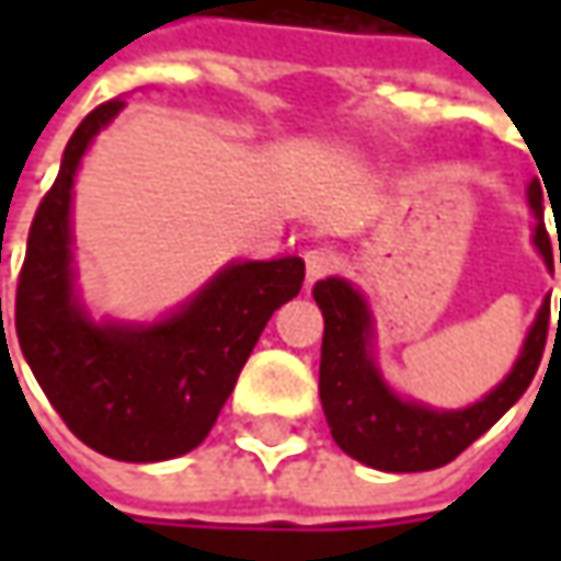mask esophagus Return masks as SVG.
Wrapping results in <instances>:
<instances>
[{
    "label": "esophagus",
    "mask_w": 561,
    "mask_h": 561,
    "mask_svg": "<svg viewBox=\"0 0 561 561\" xmlns=\"http://www.w3.org/2000/svg\"><path fill=\"white\" fill-rule=\"evenodd\" d=\"M336 265H340V255H336L334 249H328V247L309 249V252H306V280L314 284V280H321V277L334 274Z\"/></svg>",
    "instance_id": "1"
}]
</instances>
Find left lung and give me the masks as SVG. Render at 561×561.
Instances as JSON below:
<instances>
[{
	"label": "left lung",
	"mask_w": 561,
	"mask_h": 561,
	"mask_svg": "<svg viewBox=\"0 0 561 561\" xmlns=\"http://www.w3.org/2000/svg\"><path fill=\"white\" fill-rule=\"evenodd\" d=\"M528 203L537 215L534 247L540 249L543 262L552 268L550 233L543 225V196L537 184L528 186ZM312 296L324 314L318 393L331 437L346 456L377 471H431L453 462L462 449H468L503 419L528 390L543 358L547 331H550V299H547L506 380L468 409L437 412L397 397L380 377L371 356V314L358 290H353V284L328 277L314 284Z\"/></svg>",
	"instance_id": "1"
}]
</instances>
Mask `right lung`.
Segmentation results:
<instances>
[{
    "label": "right lung",
    "mask_w": 561,
    "mask_h": 561,
    "mask_svg": "<svg viewBox=\"0 0 561 561\" xmlns=\"http://www.w3.org/2000/svg\"><path fill=\"white\" fill-rule=\"evenodd\" d=\"M121 108V99L102 102L65 146L33 215L14 331L77 440L121 462H164L208 437L274 309L302 290L306 262H233L156 324H96L75 296L71 190L87 146Z\"/></svg>",
    "instance_id": "1"
}]
</instances>
